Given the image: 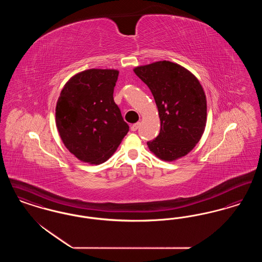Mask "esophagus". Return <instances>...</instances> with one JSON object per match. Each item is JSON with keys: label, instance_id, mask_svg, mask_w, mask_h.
Here are the masks:
<instances>
[{"label": "esophagus", "instance_id": "obj_1", "mask_svg": "<svg viewBox=\"0 0 262 262\" xmlns=\"http://www.w3.org/2000/svg\"><path fill=\"white\" fill-rule=\"evenodd\" d=\"M139 125H140V123H136V124H134V125L130 126V129H132L133 132H136V130H137V129H138Z\"/></svg>", "mask_w": 262, "mask_h": 262}]
</instances>
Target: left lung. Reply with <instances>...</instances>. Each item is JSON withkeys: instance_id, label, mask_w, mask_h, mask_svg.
Segmentation results:
<instances>
[{"instance_id": "obj_1", "label": "left lung", "mask_w": 262, "mask_h": 262, "mask_svg": "<svg viewBox=\"0 0 262 262\" xmlns=\"http://www.w3.org/2000/svg\"><path fill=\"white\" fill-rule=\"evenodd\" d=\"M134 71L149 88L159 113L160 133L147 141L149 149L164 161L187 155L200 141L206 124V97L199 79L169 61Z\"/></svg>"}]
</instances>
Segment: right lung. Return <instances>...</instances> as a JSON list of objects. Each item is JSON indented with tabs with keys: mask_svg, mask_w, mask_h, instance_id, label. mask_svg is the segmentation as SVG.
Listing matches in <instances>:
<instances>
[{
	"mask_svg": "<svg viewBox=\"0 0 262 262\" xmlns=\"http://www.w3.org/2000/svg\"><path fill=\"white\" fill-rule=\"evenodd\" d=\"M118 75L115 70L79 73L66 83L57 102L60 137L83 162L97 165L108 160L129 129L113 97Z\"/></svg>",
	"mask_w": 262,
	"mask_h": 262,
	"instance_id": "right-lung-1",
	"label": "right lung"
}]
</instances>
